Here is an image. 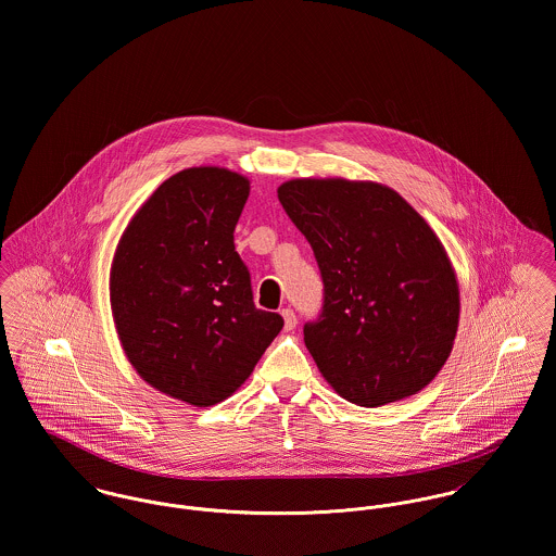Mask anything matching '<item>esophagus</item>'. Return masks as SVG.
I'll return each mask as SVG.
<instances>
[{
  "label": "esophagus",
  "mask_w": 556,
  "mask_h": 556,
  "mask_svg": "<svg viewBox=\"0 0 556 556\" xmlns=\"http://www.w3.org/2000/svg\"><path fill=\"white\" fill-rule=\"evenodd\" d=\"M281 315H283V321H286V328H288V330L296 328V324H299V317H296L294 308L286 307L283 311H281Z\"/></svg>",
  "instance_id": "esophagus-1"
}]
</instances>
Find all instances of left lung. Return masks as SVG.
Masks as SVG:
<instances>
[{"instance_id": "obj_1", "label": "left lung", "mask_w": 556, "mask_h": 556, "mask_svg": "<svg viewBox=\"0 0 556 556\" xmlns=\"http://www.w3.org/2000/svg\"><path fill=\"white\" fill-rule=\"evenodd\" d=\"M277 195L324 283L321 308L303 328L317 369L363 407L422 390L450 356L460 308L429 224L377 184L296 179Z\"/></svg>"}]
</instances>
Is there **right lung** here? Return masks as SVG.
Returning a JSON list of instances; mask_svg holds the SVG:
<instances>
[{
    "instance_id": "add662e5",
    "label": "right lung",
    "mask_w": 556,
    "mask_h": 556,
    "mask_svg": "<svg viewBox=\"0 0 556 556\" xmlns=\"http://www.w3.org/2000/svg\"><path fill=\"white\" fill-rule=\"evenodd\" d=\"M249 181L189 168L155 189L119 241L111 303L125 356L153 388L189 405L230 396L283 328L255 307L235 249Z\"/></svg>"
}]
</instances>
